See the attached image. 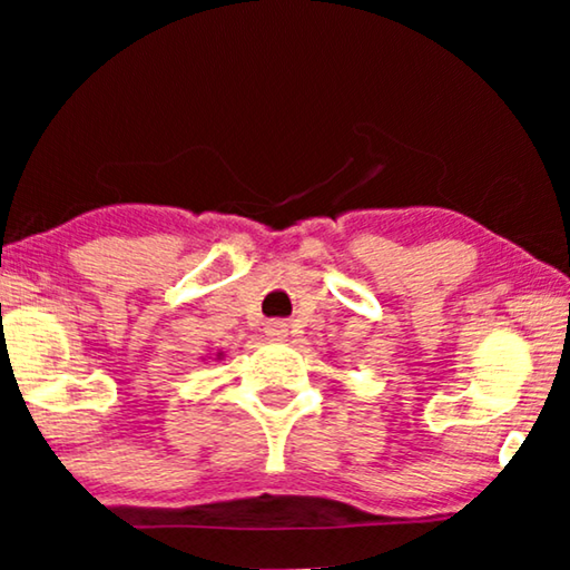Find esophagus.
I'll return each instance as SVG.
<instances>
[{
    "instance_id": "obj_1",
    "label": "esophagus",
    "mask_w": 570,
    "mask_h": 570,
    "mask_svg": "<svg viewBox=\"0 0 570 570\" xmlns=\"http://www.w3.org/2000/svg\"><path fill=\"white\" fill-rule=\"evenodd\" d=\"M264 332H267L269 340H285L287 337V324L279 322V318H275V322H267Z\"/></svg>"
}]
</instances>
